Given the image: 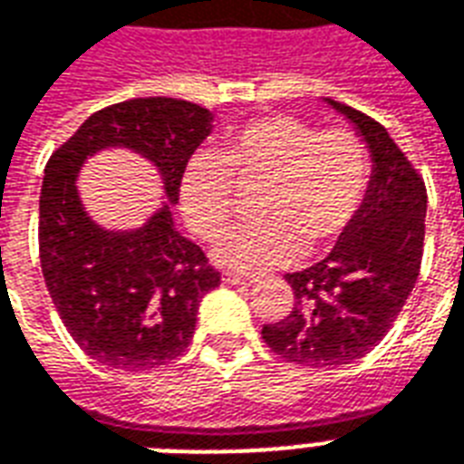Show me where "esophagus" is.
I'll list each match as a JSON object with an SVG mask.
<instances>
[{"label":"esophagus","instance_id":"1","mask_svg":"<svg viewBox=\"0 0 464 464\" xmlns=\"http://www.w3.org/2000/svg\"><path fill=\"white\" fill-rule=\"evenodd\" d=\"M226 285H253L256 279L253 277H243V275H236V272H224V277H221Z\"/></svg>","mask_w":464,"mask_h":464}]
</instances>
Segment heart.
Instances as JSON below:
<instances>
[{
	"label": "heart",
	"mask_w": 464,
	"mask_h": 464,
	"mask_svg": "<svg viewBox=\"0 0 464 464\" xmlns=\"http://www.w3.org/2000/svg\"><path fill=\"white\" fill-rule=\"evenodd\" d=\"M233 177L267 179L257 201L263 221L236 226L211 257L228 270L267 272L334 247L358 221L370 189V153L348 129L321 130L296 116L250 119L224 136L218 153L187 162L179 204L201 238H214L233 217Z\"/></svg>",
	"instance_id": "b5f03b06"
}]
</instances>
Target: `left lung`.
I'll return each instance as SVG.
<instances>
[{
	"label": "left lung",
	"mask_w": 464,
	"mask_h": 464,
	"mask_svg": "<svg viewBox=\"0 0 464 464\" xmlns=\"http://www.w3.org/2000/svg\"><path fill=\"white\" fill-rule=\"evenodd\" d=\"M355 123L372 153L358 221L321 263L285 275L295 309L263 326V341L287 362L338 367L380 345L419 279L426 236V185L387 129L331 102Z\"/></svg>",
	"instance_id": "obj_1"
}]
</instances>
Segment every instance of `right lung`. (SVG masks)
<instances>
[{
	"label": "right lung",
	"instance_id": "obj_1",
	"mask_svg": "<svg viewBox=\"0 0 464 464\" xmlns=\"http://www.w3.org/2000/svg\"><path fill=\"white\" fill-rule=\"evenodd\" d=\"M211 119L185 99L119 102L92 114L45 165L38 217L45 287L67 334L102 365L136 372L182 355L201 296L218 287L221 275L197 243L179 236L168 204L136 231L99 228L80 201L77 172L104 148H129L160 169L175 204Z\"/></svg>",
	"mask_w": 464,
	"mask_h": 464
}]
</instances>
